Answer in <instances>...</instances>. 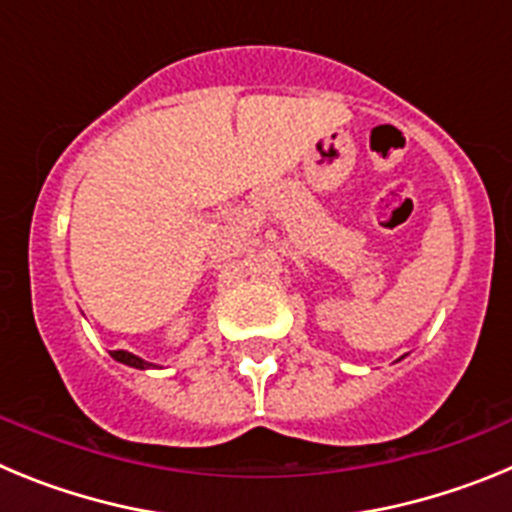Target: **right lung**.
Returning <instances> with one entry per match:
<instances>
[{"mask_svg":"<svg viewBox=\"0 0 512 512\" xmlns=\"http://www.w3.org/2000/svg\"><path fill=\"white\" fill-rule=\"evenodd\" d=\"M112 359L122 361V364H128V366H135V369H148V366H153L148 364V361L138 359L135 354H128V351H112Z\"/></svg>","mask_w":512,"mask_h":512,"instance_id":"add662e5","label":"right lung"}]
</instances>
